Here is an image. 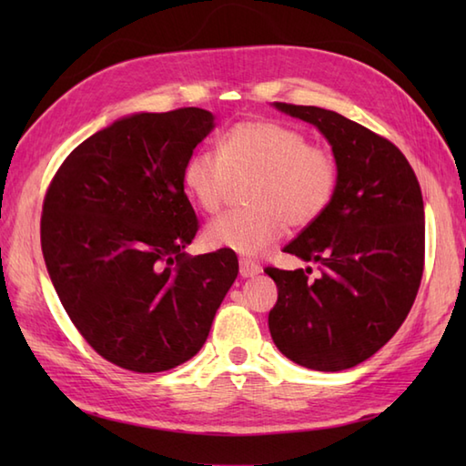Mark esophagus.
<instances>
[{"label": "esophagus", "instance_id": "1", "mask_svg": "<svg viewBox=\"0 0 466 466\" xmlns=\"http://www.w3.org/2000/svg\"><path fill=\"white\" fill-rule=\"evenodd\" d=\"M262 268L258 262H254L250 258H240V276L242 279H252V276L260 274Z\"/></svg>", "mask_w": 466, "mask_h": 466}]
</instances>
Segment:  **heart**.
<instances>
[{
  "instance_id": "1",
  "label": "heart",
  "mask_w": 466,
  "mask_h": 466,
  "mask_svg": "<svg viewBox=\"0 0 466 466\" xmlns=\"http://www.w3.org/2000/svg\"><path fill=\"white\" fill-rule=\"evenodd\" d=\"M248 177L250 208L226 212L206 226L204 238L212 248L260 254L280 238L286 224L310 226L332 204L340 170L329 147L274 120L234 124L218 142V152H194L182 170L187 196L206 214L220 210L236 180Z\"/></svg>"
}]
</instances>
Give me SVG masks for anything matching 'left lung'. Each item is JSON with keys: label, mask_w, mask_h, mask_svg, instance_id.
I'll return each mask as SVG.
<instances>
[{"label": "left lung", "mask_w": 466, "mask_h": 466, "mask_svg": "<svg viewBox=\"0 0 466 466\" xmlns=\"http://www.w3.org/2000/svg\"><path fill=\"white\" fill-rule=\"evenodd\" d=\"M314 124L339 162V190L284 252L319 262L264 272L279 286L268 314L274 344L312 370L352 369L380 350L407 319L424 270V206L417 176L392 142L316 106L274 102Z\"/></svg>", "instance_id": "1"}]
</instances>
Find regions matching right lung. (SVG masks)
<instances>
[{"label": "right lung", "instance_id": "obj_1", "mask_svg": "<svg viewBox=\"0 0 466 466\" xmlns=\"http://www.w3.org/2000/svg\"><path fill=\"white\" fill-rule=\"evenodd\" d=\"M212 127L200 107L122 117L77 146L49 182V279L77 332L120 369L162 372L190 360L238 276L230 250L184 252L198 218L182 170Z\"/></svg>", "mask_w": 466, "mask_h": 466}]
</instances>
